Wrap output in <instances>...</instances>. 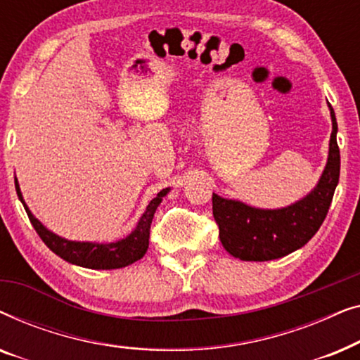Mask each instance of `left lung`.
Returning a JSON list of instances; mask_svg holds the SVG:
<instances>
[{
	"mask_svg": "<svg viewBox=\"0 0 360 360\" xmlns=\"http://www.w3.org/2000/svg\"><path fill=\"white\" fill-rule=\"evenodd\" d=\"M333 132L328 164L319 184L307 198L288 208L257 210L213 193V216L223 248L236 259L264 262L303 248L326 218L339 181L341 155L336 141L338 122L331 105Z\"/></svg>",
	"mask_w": 360,
	"mask_h": 360,
	"instance_id": "1",
	"label": "left lung"
}]
</instances>
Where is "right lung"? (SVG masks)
<instances>
[{"mask_svg":"<svg viewBox=\"0 0 360 360\" xmlns=\"http://www.w3.org/2000/svg\"><path fill=\"white\" fill-rule=\"evenodd\" d=\"M16 184V191L19 200L22 201L24 210L31 219V223L39 234V238L44 240V244L47 245L52 252H56L58 257H62L67 262L82 265L86 269H101V270H110V269H122L127 265L137 262V260L144 257L149 248V234H150V224L152 218L157 206L160 205L162 196L167 195L169 188L162 190L157 193L154 200L150 201L149 206L146 208V213L142 214L137 228L127 236L126 239L117 240V243L111 244H93V243H73V240H67L56 236L51 231L44 228L39 221L34 218L31 211L24 203L21 190H19L18 180H14Z\"/></svg>","mask_w":360,"mask_h":360,"instance_id":"add662e5","label":"right lung"}]
</instances>
